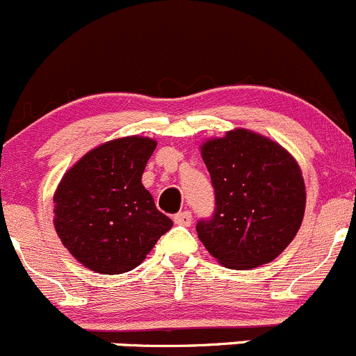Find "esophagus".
I'll return each mask as SVG.
<instances>
[{
  "label": "esophagus",
  "mask_w": 356,
  "mask_h": 356,
  "mask_svg": "<svg viewBox=\"0 0 356 356\" xmlns=\"http://www.w3.org/2000/svg\"><path fill=\"white\" fill-rule=\"evenodd\" d=\"M173 221L177 222V225H181V226H190V225H192V212H190V211L178 212V214H175Z\"/></svg>",
  "instance_id": "1"
}]
</instances>
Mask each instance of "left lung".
I'll list each match as a JSON object with an SVG mask.
<instances>
[{
	"label": "left lung",
	"mask_w": 356,
	"mask_h": 356,
	"mask_svg": "<svg viewBox=\"0 0 356 356\" xmlns=\"http://www.w3.org/2000/svg\"><path fill=\"white\" fill-rule=\"evenodd\" d=\"M214 212L197 222L209 254L229 269H254L291 243L305 212L298 164L276 142L233 130L202 145Z\"/></svg>",
	"instance_id": "1"
}]
</instances>
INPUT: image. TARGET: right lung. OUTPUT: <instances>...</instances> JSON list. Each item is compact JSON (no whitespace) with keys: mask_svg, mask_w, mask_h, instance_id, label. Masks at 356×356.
<instances>
[{"mask_svg":"<svg viewBox=\"0 0 356 356\" xmlns=\"http://www.w3.org/2000/svg\"><path fill=\"white\" fill-rule=\"evenodd\" d=\"M156 142L124 137L87 152L54 193V228L70 254L89 269H135L173 221L142 185Z\"/></svg>","mask_w":356,"mask_h":356,"instance_id":"obj_1","label":"right lung"}]
</instances>
